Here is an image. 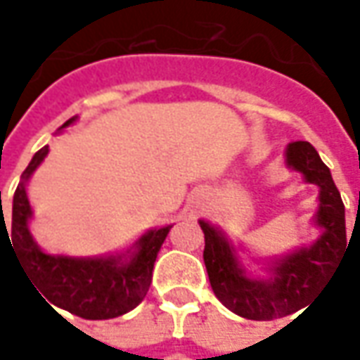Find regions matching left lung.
<instances>
[{"mask_svg": "<svg viewBox=\"0 0 360 360\" xmlns=\"http://www.w3.org/2000/svg\"><path fill=\"white\" fill-rule=\"evenodd\" d=\"M286 166L302 174L309 184L319 186L314 222L323 234L311 246L270 260V278H250L229 238L200 220L210 286L216 298L242 319L272 321L300 311L337 266L340 252L347 250L345 204L319 152L309 142H290Z\"/></svg>", "mask_w": 360, "mask_h": 360, "instance_id": "obj_1", "label": "left lung"}]
</instances>
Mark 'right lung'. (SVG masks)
<instances>
[{
    "instance_id": "right-lung-1",
    "label": "right lung",
    "mask_w": 360,
    "mask_h": 360,
    "mask_svg": "<svg viewBox=\"0 0 360 360\" xmlns=\"http://www.w3.org/2000/svg\"><path fill=\"white\" fill-rule=\"evenodd\" d=\"M76 120V116L70 118L62 128L74 124ZM46 156H48V146L35 152L32 162L21 174V182L13 194L9 226H6V218L1 210L0 248L1 232H4V236L9 238V246L14 244L11 250L15 252L23 270L27 272L30 281L37 286L41 298L49 307L53 304L58 309H63L88 321H105V319L122 316L144 300L152 283L156 256L172 224L148 230L126 255L74 258V256L44 252L34 240L27 226L32 218V206L27 200L25 182L32 178L35 168L44 162Z\"/></svg>"
}]
</instances>
